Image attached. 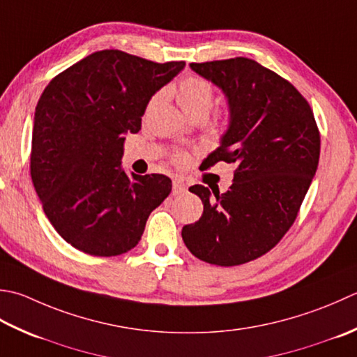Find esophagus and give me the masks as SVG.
<instances>
[{
  "instance_id": "esophagus-1",
  "label": "esophagus",
  "mask_w": 357,
  "mask_h": 357,
  "mask_svg": "<svg viewBox=\"0 0 357 357\" xmlns=\"http://www.w3.org/2000/svg\"><path fill=\"white\" fill-rule=\"evenodd\" d=\"M185 192H187V185H185L184 181L179 179V178L173 179V190H172V193L173 195H183Z\"/></svg>"
}]
</instances>
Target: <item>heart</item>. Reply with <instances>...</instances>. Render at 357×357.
I'll use <instances>...</instances> for the list:
<instances>
[{
  "instance_id": "1",
  "label": "heart",
  "mask_w": 357,
  "mask_h": 357,
  "mask_svg": "<svg viewBox=\"0 0 357 357\" xmlns=\"http://www.w3.org/2000/svg\"><path fill=\"white\" fill-rule=\"evenodd\" d=\"M213 97H215V93L211 82L202 79L199 75L184 77L176 88V100L179 103V107L183 108L190 117L198 116V114L207 116L208 109L212 108ZM159 99H160V94H156L150 100V107H153V105H155ZM187 159L188 158L187 155H184V153H176L173 158L174 162L179 165H184L187 162Z\"/></svg>"
}]
</instances>
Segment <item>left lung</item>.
Returning a JSON list of instances; mask_svg holds the SVG:
<instances>
[{
    "label": "left lung",
    "mask_w": 357,
    "mask_h": 357,
    "mask_svg": "<svg viewBox=\"0 0 357 357\" xmlns=\"http://www.w3.org/2000/svg\"><path fill=\"white\" fill-rule=\"evenodd\" d=\"M190 68L225 93L230 111L220 146L202 164L211 169L225 160L235 172L226 193L199 184L188 188L204 212L183 227V240L202 261L236 266L269 252L294 225L319 165L320 132L305 97L255 60Z\"/></svg>",
    "instance_id": "left-lung-1"
}]
</instances>
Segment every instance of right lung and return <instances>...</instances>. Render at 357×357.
<instances>
[{
	"mask_svg": "<svg viewBox=\"0 0 357 357\" xmlns=\"http://www.w3.org/2000/svg\"><path fill=\"white\" fill-rule=\"evenodd\" d=\"M185 66L105 49L55 75L35 108L31 178L60 236L82 252L114 257L141 240L172 179L122 170L123 142L141 130L151 96Z\"/></svg>",
	"mask_w": 357,
	"mask_h": 357,
	"instance_id": "obj_1",
	"label": "right lung"
}]
</instances>
